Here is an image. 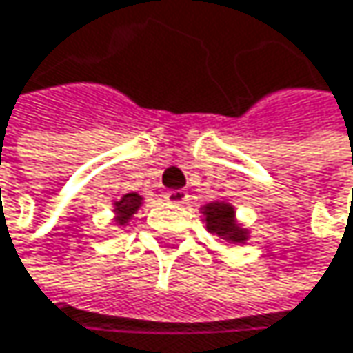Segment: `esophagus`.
I'll list each match as a JSON object with an SVG mask.
<instances>
[{
	"instance_id": "1",
	"label": "esophagus",
	"mask_w": 353,
	"mask_h": 353,
	"mask_svg": "<svg viewBox=\"0 0 353 353\" xmlns=\"http://www.w3.org/2000/svg\"><path fill=\"white\" fill-rule=\"evenodd\" d=\"M165 201L169 205H186L188 192L186 190H169V192H165Z\"/></svg>"
}]
</instances>
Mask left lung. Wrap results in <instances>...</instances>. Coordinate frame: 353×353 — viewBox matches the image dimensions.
<instances>
[{
  "instance_id": "8db88e82",
  "label": "left lung",
  "mask_w": 353,
  "mask_h": 353,
  "mask_svg": "<svg viewBox=\"0 0 353 353\" xmlns=\"http://www.w3.org/2000/svg\"><path fill=\"white\" fill-rule=\"evenodd\" d=\"M207 230L228 244H244L248 240V230L236 221V209L225 201H213L203 207Z\"/></svg>"
}]
</instances>
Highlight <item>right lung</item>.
Returning a JSON list of instances; mask_svg holds the SVG:
<instances>
[{
  "instance_id": "1",
  "label": "right lung",
  "mask_w": 353,
  "mask_h": 353,
  "mask_svg": "<svg viewBox=\"0 0 353 353\" xmlns=\"http://www.w3.org/2000/svg\"><path fill=\"white\" fill-rule=\"evenodd\" d=\"M142 207V196L136 194V192H130V194H123L119 201L113 203V213H115V223L117 225H125L134 213Z\"/></svg>"
}]
</instances>
